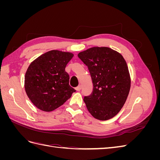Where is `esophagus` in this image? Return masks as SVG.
Returning <instances> with one entry per match:
<instances>
[{
    "label": "esophagus",
    "instance_id": "esophagus-1",
    "mask_svg": "<svg viewBox=\"0 0 160 160\" xmlns=\"http://www.w3.org/2000/svg\"><path fill=\"white\" fill-rule=\"evenodd\" d=\"M75 89H76V91H79L81 89V85H79V86H77V88H75Z\"/></svg>",
    "mask_w": 160,
    "mask_h": 160
}]
</instances>
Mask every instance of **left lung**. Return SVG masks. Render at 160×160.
Returning <instances> with one entry per match:
<instances>
[{
  "label": "left lung",
  "instance_id": "left-lung-1",
  "mask_svg": "<svg viewBox=\"0 0 160 160\" xmlns=\"http://www.w3.org/2000/svg\"><path fill=\"white\" fill-rule=\"evenodd\" d=\"M78 57L88 67L93 84L92 93L83 99L89 112L101 121L113 118L123 108L131 88L126 61L106 47L89 48Z\"/></svg>",
  "mask_w": 160,
  "mask_h": 160
}]
</instances>
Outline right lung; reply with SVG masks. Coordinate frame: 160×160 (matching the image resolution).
<instances>
[{"label":"right lung","instance_id":"obj_1","mask_svg":"<svg viewBox=\"0 0 160 160\" xmlns=\"http://www.w3.org/2000/svg\"><path fill=\"white\" fill-rule=\"evenodd\" d=\"M73 55L69 52L52 50L31 62L25 76V89L38 109L47 112L55 110L75 91L69 85V75L65 71Z\"/></svg>","mask_w":160,"mask_h":160}]
</instances>
